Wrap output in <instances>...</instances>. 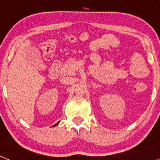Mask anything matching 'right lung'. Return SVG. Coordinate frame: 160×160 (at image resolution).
<instances>
[{"label": "right lung", "mask_w": 160, "mask_h": 160, "mask_svg": "<svg viewBox=\"0 0 160 160\" xmlns=\"http://www.w3.org/2000/svg\"><path fill=\"white\" fill-rule=\"evenodd\" d=\"M59 122H58V123H56V125H53V126H56V125H58V124H59Z\"/></svg>", "instance_id": "1"}]
</instances>
